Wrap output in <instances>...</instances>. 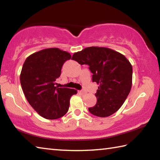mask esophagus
Wrapping results in <instances>:
<instances>
[{"instance_id": "1", "label": "esophagus", "mask_w": 160, "mask_h": 160, "mask_svg": "<svg viewBox=\"0 0 160 160\" xmlns=\"http://www.w3.org/2000/svg\"><path fill=\"white\" fill-rule=\"evenodd\" d=\"M79 92H80V94H83L85 93V90H80V91H79Z\"/></svg>"}]
</instances>
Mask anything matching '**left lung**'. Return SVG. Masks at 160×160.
I'll return each mask as SVG.
<instances>
[{
  "instance_id": "left-lung-1",
  "label": "left lung",
  "mask_w": 160,
  "mask_h": 160,
  "mask_svg": "<svg viewBox=\"0 0 160 160\" xmlns=\"http://www.w3.org/2000/svg\"><path fill=\"white\" fill-rule=\"evenodd\" d=\"M72 60L88 65L92 82L99 85L97 104L88 110L99 117H107L120 109L131 91L132 68L125 56L105 47L85 48L72 55Z\"/></svg>"
}]
</instances>
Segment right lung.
Here are the masks:
<instances>
[{
    "label": "right lung",
    "instance_id": "obj_1",
    "mask_svg": "<svg viewBox=\"0 0 160 160\" xmlns=\"http://www.w3.org/2000/svg\"><path fill=\"white\" fill-rule=\"evenodd\" d=\"M71 58L58 48L43 49L32 54L23 64L20 83L32 107L43 118L57 119L68 112L70 99L77 90L56 86L63 63Z\"/></svg>",
    "mask_w": 160,
    "mask_h": 160
}]
</instances>
